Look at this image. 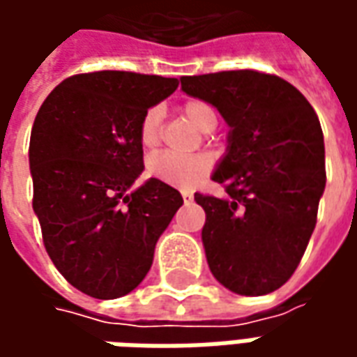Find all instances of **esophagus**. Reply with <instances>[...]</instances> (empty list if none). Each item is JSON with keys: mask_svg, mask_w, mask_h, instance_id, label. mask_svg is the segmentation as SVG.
<instances>
[{"mask_svg": "<svg viewBox=\"0 0 357 357\" xmlns=\"http://www.w3.org/2000/svg\"><path fill=\"white\" fill-rule=\"evenodd\" d=\"M181 197H183V202H191V201H193V197H191V195H189V193H183V195H181Z\"/></svg>", "mask_w": 357, "mask_h": 357, "instance_id": "1", "label": "esophagus"}]
</instances>
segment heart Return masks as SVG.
Returning a JSON list of instances; mask_svg holds the SVG:
<instances>
[{
	"instance_id": "b5f03b06",
	"label": "heart",
	"mask_w": 357,
	"mask_h": 357,
	"mask_svg": "<svg viewBox=\"0 0 357 357\" xmlns=\"http://www.w3.org/2000/svg\"><path fill=\"white\" fill-rule=\"evenodd\" d=\"M187 120L206 132L208 128H214L218 122L216 110L210 107L208 102L187 101L183 105ZM160 122H162V107L155 105L145 110V114L139 122V143L145 149H155L160 135ZM210 172L208 156H176L170 153H158L151 156L147 162V174L151 178L162 181L166 185L178 187V189H193Z\"/></svg>"
}]
</instances>
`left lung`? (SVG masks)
<instances>
[{
  "label": "left lung",
  "instance_id": "1",
  "mask_svg": "<svg viewBox=\"0 0 357 357\" xmlns=\"http://www.w3.org/2000/svg\"><path fill=\"white\" fill-rule=\"evenodd\" d=\"M181 89L216 107L229 126L212 179L225 199L195 195L206 214V262L243 296L284 284L304 256L325 189L319 120L298 89L256 70L183 76Z\"/></svg>",
  "mask_w": 357,
  "mask_h": 357
}]
</instances>
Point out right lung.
<instances>
[{"mask_svg": "<svg viewBox=\"0 0 357 357\" xmlns=\"http://www.w3.org/2000/svg\"><path fill=\"white\" fill-rule=\"evenodd\" d=\"M178 84L124 70L76 74L38 110L28 151L32 206L51 262L88 296L132 292L183 204L178 189L155 178L130 191L143 172L141 118Z\"/></svg>", "mask_w": 357, "mask_h": 357, "instance_id": "obj_1", "label": "right lung"}]
</instances>
